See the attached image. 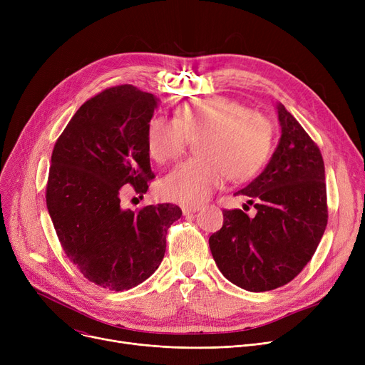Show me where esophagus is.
<instances>
[{"mask_svg":"<svg viewBox=\"0 0 365 365\" xmlns=\"http://www.w3.org/2000/svg\"><path fill=\"white\" fill-rule=\"evenodd\" d=\"M200 210H201V205H183L182 207V212L185 216L197 213V212H200Z\"/></svg>","mask_w":365,"mask_h":365,"instance_id":"34e87169","label":"esophagus"}]
</instances>
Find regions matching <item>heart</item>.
<instances>
[{
  "label": "heart",
  "instance_id": "obj_1",
  "mask_svg": "<svg viewBox=\"0 0 365 365\" xmlns=\"http://www.w3.org/2000/svg\"><path fill=\"white\" fill-rule=\"evenodd\" d=\"M197 138L198 158L180 164L161 182V194L170 201L195 205L226 176L235 182L256 176L271 157L274 128L262 113L240 102L207 98L178 105L175 120L150 118L146 149L153 161L165 164L180 155L187 139Z\"/></svg>",
  "mask_w": 365,
  "mask_h": 365
}]
</instances>
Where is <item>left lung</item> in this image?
<instances>
[{
	"label": "left lung",
	"instance_id": "1",
	"mask_svg": "<svg viewBox=\"0 0 365 365\" xmlns=\"http://www.w3.org/2000/svg\"><path fill=\"white\" fill-rule=\"evenodd\" d=\"M277 112L281 138L275 152L260 175L235 192L248 197L256 215L223 210V226L208 240L223 277L253 293L297 277L329 219L321 152L282 103H277Z\"/></svg>",
	"mask_w": 365,
	"mask_h": 365
}]
</instances>
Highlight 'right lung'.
Masks as SVG:
<instances>
[{
    "mask_svg": "<svg viewBox=\"0 0 365 365\" xmlns=\"http://www.w3.org/2000/svg\"><path fill=\"white\" fill-rule=\"evenodd\" d=\"M155 96L130 84L87 101L57 139L47 182V208L65 255L103 289L130 290L158 269L175 204L121 207L123 186L143 197L152 180L146 127Z\"/></svg>",
    "mask_w": 365,
    "mask_h": 365,
    "instance_id": "add662e5",
    "label": "right lung"
}]
</instances>
